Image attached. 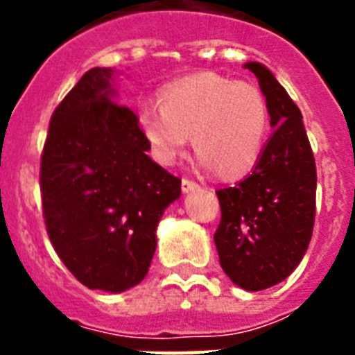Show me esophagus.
Segmentation results:
<instances>
[{"label":"esophagus","instance_id":"esophagus-1","mask_svg":"<svg viewBox=\"0 0 355 355\" xmlns=\"http://www.w3.org/2000/svg\"><path fill=\"white\" fill-rule=\"evenodd\" d=\"M200 184L191 180V178H182V191L184 193H189V191H195V189H199Z\"/></svg>","mask_w":355,"mask_h":355}]
</instances>
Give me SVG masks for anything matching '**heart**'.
I'll list each match as a JSON object with an SVG mask.
<instances>
[{"label": "heart", "instance_id": "heart-1", "mask_svg": "<svg viewBox=\"0 0 355 355\" xmlns=\"http://www.w3.org/2000/svg\"><path fill=\"white\" fill-rule=\"evenodd\" d=\"M160 108L145 105L138 121L150 155L173 166L191 134L199 164L228 178L248 173L269 136V103L258 86L216 73L191 75L167 85Z\"/></svg>", "mask_w": 355, "mask_h": 355}]
</instances>
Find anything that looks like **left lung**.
<instances>
[{
  "instance_id": "1",
  "label": "left lung",
  "mask_w": 355,
  "mask_h": 355,
  "mask_svg": "<svg viewBox=\"0 0 355 355\" xmlns=\"http://www.w3.org/2000/svg\"><path fill=\"white\" fill-rule=\"evenodd\" d=\"M275 132L254 171L234 188L217 189L221 223L214 234L223 270L236 286L261 291L286 280L302 261L313 234L317 167L302 114L284 86L258 62Z\"/></svg>"
}]
</instances>
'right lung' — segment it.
<instances>
[{
	"instance_id": "add662e5",
	"label": "right lung",
	"mask_w": 355,
	"mask_h": 355,
	"mask_svg": "<svg viewBox=\"0 0 355 355\" xmlns=\"http://www.w3.org/2000/svg\"><path fill=\"white\" fill-rule=\"evenodd\" d=\"M110 79V68H92L55 108L40 195L47 236L69 272L88 289L121 293L147 275L180 178L147 156L138 116L112 101Z\"/></svg>"
}]
</instances>
